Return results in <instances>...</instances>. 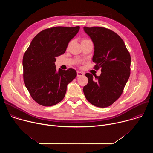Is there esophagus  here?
I'll list each match as a JSON object with an SVG mask.
<instances>
[{"instance_id": "34e87169", "label": "esophagus", "mask_w": 153, "mask_h": 153, "mask_svg": "<svg viewBox=\"0 0 153 153\" xmlns=\"http://www.w3.org/2000/svg\"><path fill=\"white\" fill-rule=\"evenodd\" d=\"M84 76V73H83L79 71L77 72V77H81V76Z\"/></svg>"}]
</instances>
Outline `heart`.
<instances>
[{
  "label": "heart",
  "instance_id": "1",
  "mask_svg": "<svg viewBox=\"0 0 153 153\" xmlns=\"http://www.w3.org/2000/svg\"><path fill=\"white\" fill-rule=\"evenodd\" d=\"M86 40V39H84V40Z\"/></svg>",
  "mask_w": 153,
  "mask_h": 153
}]
</instances>
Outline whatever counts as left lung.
<instances>
[{"label":"left lung","mask_w":153,"mask_h":153,"mask_svg":"<svg viewBox=\"0 0 153 153\" xmlns=\"http://www.w3.org/2000/svg\"><path fill=\"white\" fill-rule=\"evenodd\" d=\"M94 45V68H101V74L86 73L88 82L83 87L86 99L92 105L105 108L111 105L122 95L130 76L131 56L122 38L104 27H84Z\"/></svg>","instance_id":"8db88e82"}]
</instances>
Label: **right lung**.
I'll return each instance as SVG.
<instances>
[{"instance_id": "add662e5", "label": "right lung", "mask_w": 153, "mask_h": 153, "mask_svg": "<svg viewBox=\"0 0 153 153\" xmlns=\"http://www.w3.org/2000/svg\"><path fill=\"white\" fill-rule=\"evenodd\" d=\"M80 29L56 27L39 33L23 57L24 80L31 97L39 105L50 106L64 98L67 85L77 76L73 68L56 70V57L65 53Z\"/></svg>"}]
</instances>
